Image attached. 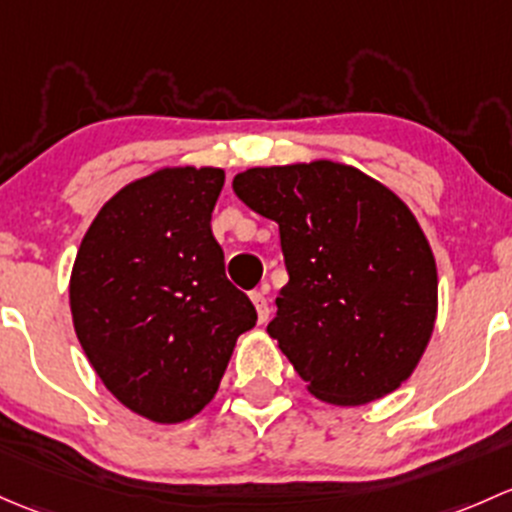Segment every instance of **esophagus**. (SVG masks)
<instances>
[{
    "label": "esophagus",
    "instance_id": "obj_1",
    "mask_svg": "<svg viewBox=\"0 0 512 512\" xmlns=\"http://www.w3.org/2000/svg\"><path fill=\"white\" fill-rule=\"evenodd\" d=\"M251 303H254V308H256L258 323H266V320H268V300H266V295H263L261 291H254V293H251Z\"/></svg>",
    "mask_w": 512,
    "mask_h": 512
}]
</instances>
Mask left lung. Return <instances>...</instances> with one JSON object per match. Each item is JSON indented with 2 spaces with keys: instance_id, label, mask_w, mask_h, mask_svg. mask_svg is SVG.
Returning <instances> with one entry per match:
<instances>
[{
  "instance_id": "left-lung-1",
  "label": "left lung",
  "mask_w": 512,
  "mask_h": 512,
  "mask_svg": "<svg viewBox=\"0 0 512 512\" xmlns=\"http://www.w3.org/2000/svg\"><path fill=\"white\" fill-rule=\"evenodd\" d=\"M234 192L281 231L288 283L268 335L308 392L360 407L402 387L439 305L436 261L412 209L333 160L251 167Z\"/></svg>"
}]
</instances>
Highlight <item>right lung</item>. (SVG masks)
I'll return each mask as SVG.
<instances>
[{
    "label": "right lung",
    "mask_w": 512,
    "mask_h": 512,
    "mask_svg": "<svg viewBox=\"0 0 512 512\" xmlns=\"http://www.w3.org/2000/svg\"><path fill=\"white\" fill-rule=\"evenodd\" d=\"M221 187L219 167H162L125 184L73 263L68 298L88 362L120 404L157 424L202 412L236 337L256 325L212 234Z\"/></svg>",
    "instance_id": "obj_1"
}]
</instances>
